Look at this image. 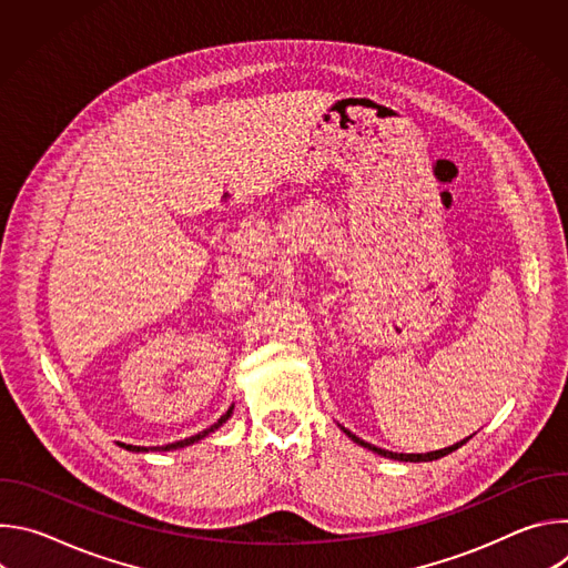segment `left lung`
<instances>
[{
	"label": "left lung",
	"instance_id": "1",
	"mask_svg": "<svg viewBox=\"0 0 568 568\" xmlns=\"http://www.w3.org/2000/svg\"><path fill=\"white\" fill-rule=\"evenodd\" d=\"M342 427V425H339ZM342 432L353 440V443H357L359 447H364V449H371V452H375V454H379V456H384V458H393V460H404V463H427V460H438V458H443V456H447V454H452V452H456L460 445H465L469 438H465V440H460V443H456V445H452V447H445V449H436V452H427V454H397V452H388V449H382V447H375V445H371V443H366V440H362V438H357L353 432H348L346 427H342Z\"/></svg>",
	"mask_w": 568,
	"mask_h": 568
}]
</instances>
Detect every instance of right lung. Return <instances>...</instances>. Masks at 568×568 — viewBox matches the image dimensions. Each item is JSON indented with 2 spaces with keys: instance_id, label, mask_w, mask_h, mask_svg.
<instances>
[{
  "instance_id": "add662e5",
  "label": "right lung",
  "mask_w": 568,
  "mask_h": 568,
  "mask_svg": "<svg viewBox=\"0 0 568 568\" xmlns=\"http://www.w3.org/2000/svg\"><path fill=\"white\" fill-rule=\"evenodd\" d=\"M231 414H233V404H231L229 412H226L224 416H220V420H217L215 425H211L209 429H204V432H200V434H195V436H191V438L178 440V443H169V445H161V447H136V445H125V443H119V445H121L123 449H128V452H173V449H182V447H189V445H193V443H197V440L206 438L211 432L220 429V427L231 418Z\"/></svg>"
}]
</instances>
